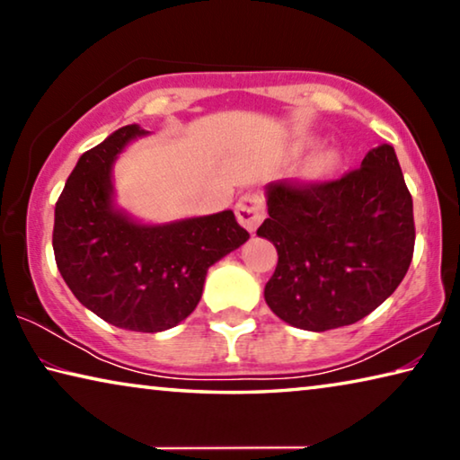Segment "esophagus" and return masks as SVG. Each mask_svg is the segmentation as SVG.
Listing matches in <instances>:
<instances>
[{
  "label": "esophagus",
  "instance_id": "esophagus-1",
  "mask_svg": "<svg viewBox=\"0 0 460 460\" xmlns=\"http://www.w3.org/2000/svg\"><path fill=\"white\" fill-rule=\"evenodd\" d=\"M235 215H237V221L243 225L247 231L253 233L260 227L263 217H266V205H263V200L258 192H245L243 197L237 200Z\"/></svg>",
  "mask_w": 460,
  "mask_h": 460
}]
</instances>
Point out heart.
<instances>
[{
  "mask_svg": "<svg viewBox=\"0 0 460 460\" xmlns=\"http://www.w3.org/2000/svg\"><path fill=\"white\" fill-rule=\"evenodd\" d=\"M339 162H341L339 152L332 150V147H326V150H321L313 160H310L308 172L313 176H324L332 172V170L339 166Z\"/></svg>",
  "mask_w": 460,
  "mask_h": 460,
  "instance_id": "b5f03b06",
  "label": "heart"
}]
</instances>
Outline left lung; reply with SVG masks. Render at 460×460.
I'll return each mask as SVG.
<instances>
[{"instance_id": "8db88e82", "label": "left lung", "mask_w": 460, "mask_h": 460, "mask_svg": "<svg viewBox=\"0 0 460 460\" xmlns=\"http://www.w3.org/2000/svg\"><path fill=\"white\" fill-rule=\"evenodd\" d=\"M270 217L258 229L278 249L268 306L305 331L353 324L394 294L414 255L411 194L394 147L329 182L268 184Z\"/></svg>"}]
</instances>
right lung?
<instances>
[{
  "mask_svg": "<svg viewBox=\"0 0 460 460\" xmlns=\"http://www.w3.org/2000/svg\"><path fill=\"white\" fill-rule=\"evenodd\" d=\"M139 126L113 131L84 152L54 208L52 247L60 276L83 306L109 324L160 332L197 308L207 270L249 233L233 211L142 225L113 207L111 168Z\"/></svg>",
  "mask_w": 460,
  "mask_h": 460,
  "instance_id": "add662e5",
  "label": "right lung"
}]
</instances>
